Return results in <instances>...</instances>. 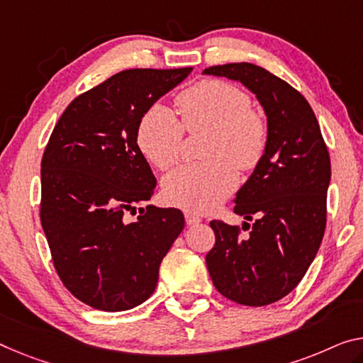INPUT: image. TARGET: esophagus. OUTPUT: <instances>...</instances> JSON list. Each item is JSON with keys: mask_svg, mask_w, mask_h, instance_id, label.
Listing matches in <instances>:
<instances>
[{"mask_svg": "<svg viewBox=\"0 0 363 363\" xmlns=\"http://www.w3.org/2000/svg\"><path fill=\"white\" fill-rule=\"evenodd\" d=\"M185 220H186L188 225H196L203 219H201L198 214H193V213H189V211H186V213H185Z\"/></svg>", "mask_w": 363, "mask_h": 363, "instance_id": "esophagus-1", "label": "esophagus"}]
</instances>
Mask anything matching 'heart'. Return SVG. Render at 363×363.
<instances>
[{
    "label": "heart",
    "mask_w": 363,
    "mask_h": 363,
    "mask_svg": "<svg viewBox=\"0 0 363 363\" xmlns=\"http://www.w3.org/2000/svg\"><path fill=\"white\" fill-rule=\"evenodd\" d=\"M182 118L164 104H154L139 120L136 141L149 164L169 169L180 157L183 126L188 131L211 130L204 162L182 165L164 178L167 203L189 213H208L230 196L238 170H253L267 147L264 116L252 108L242 89L219 79L201 81L177 99Z\"/></svg>",
    "instance_id": "1"
}]
</instances>
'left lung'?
<instances>
[{
  "mask_svg": "<svg viewBox=\"0 0 363 363\" xmlns=\"http://www.w3.org/2000/svg\"><path fill=\"white\" fill-rule=\"evenodd\" d=\"M203 74L242 82L267 123L263 159L233 199L235 214L255 217L252 230L240 237L237 225L211 222L216 245L206 255L209 276L240 305L274 303L298 286L325 235L330 154L310 104L281 77L252 63L211 66Z\"/></svg>",
  "mask_w": 363,
  "mask_h": 363,
  "instance_id": "8db88e82",
  "label": "left lung"
}]
</instances>
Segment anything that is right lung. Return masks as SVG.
I'll use <instances>...</instances> for the list:
<instances>
[{
    "label": "right lung",
    "instance_id": "add662e5",
    "mask_svg": "<svg viewBox=\"0 0 363 363\" xmlns=\"http://www.w3.org/2000/svg\"><path fill=\"white\" fill-rule=\"evenodd\" d=\"M193 68L126 69L76 97L42 159L40 220L65 287L92 308L125 311L154 294L164 256L185 227L175 208H139L155 177L136 141L149 107Z\"/></svg>",
    "mask_w": 363,
    "mask_h": 363
}]
</instances>
